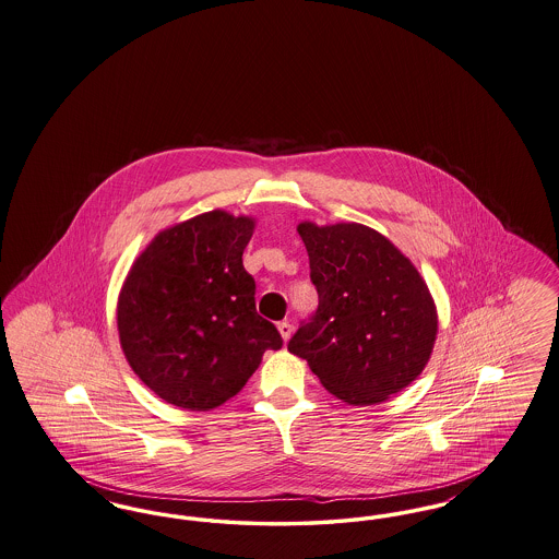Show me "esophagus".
I'll list each match as a JSON object with an SVG mask.
<instances>
[{
  "label": "esophagus",
  "instance_id": "esophagus-1",
  "mask_svg": "<svg viewBox=\"0 0 559 559\" xmlns=\"http://www.w3.org/2000/svg\"><path fill=\"white\" fill-rule=\"evenodd\" d=\"M277 330H280V336H282L284 341L288 342L292 334L290 321H280V323H277Z\"/></svg>",
  "mask_w": 559,
  "mask_h": 559
}]
</instances>
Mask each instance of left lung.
Masks as SVG:
<instances>
[{
    "instance_id": "8db88e82",
    "label": "left lung",
    "mask_w": 559,
    "mask_h": 559,
    "mask_svg": "<svg viewBox=\"0 0 559 559\" xmlns=\"http://www.w3.org/2000/svg\"><path fill=\"white\" fill-rule=\"evenodd\" d=\"M319 294L316 316L288 342L348 405H376L424 371L435 341V300L412 261L371 227L298 225Z\"/></svg>"
}]
</instances>
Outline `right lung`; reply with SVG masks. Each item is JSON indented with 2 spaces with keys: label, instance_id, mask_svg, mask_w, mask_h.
<instances>
[{
  "label": "right lung",
  "instance_id": "1",
  "mask_svg": "<svg viewBox=\"0 0 559 559\" xmlns=\"http://www.w3.org/2000/svg\"><path fill=\"white\" fill-rule=\"evenodd\" d=\"M254 218L211 211L160 231L129 271L117 305L122 353L175 407L209 412L236 396L277 328L257 313L243 248Z\"/></svg>",
  "mask_w": 559,
  "mask_h": 559
}]
</instances>
